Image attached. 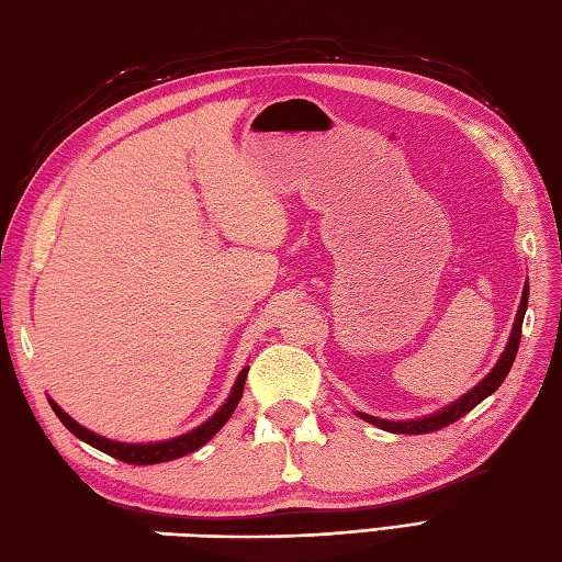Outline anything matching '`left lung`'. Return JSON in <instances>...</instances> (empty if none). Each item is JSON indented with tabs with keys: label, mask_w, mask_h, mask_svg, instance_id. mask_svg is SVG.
I'll use <instances>...</instances> for the list:
<instances>
[{
	"label": "left lung",
	"mask_w": 562,
	"mask_h": 562,
	"mask_svg": "<svg viewBox=\"0 0 562 562\" xmlns=\"http://www.w3.org/2000/svg\"><path fill=\"white\" fill-rule=\"evenodd\" d=\"M526 305H528V281L524 285V293H521V305H518V313H516V321L512 327V335H509V342H506V349L499 357V362L494 364V369L490 374H486L477 386L470 389L468 394L460 396L454 404L446 406L442 411L430 413V416H423L416 420H384V418H376V416H369V413H357L359 418H364L367 423H372V426L381 428V430H389V432H404V436H420V432H432V430H440L450 426L458 418H462L464 413H470L474 406L482 404L486 396H492L496 389L502 386V381L509 374V369L516 359L518 352V342H521V325H524V315H526Z\"/></svg>",
	"instance_id": "left-lung-1"
}]
</instances>
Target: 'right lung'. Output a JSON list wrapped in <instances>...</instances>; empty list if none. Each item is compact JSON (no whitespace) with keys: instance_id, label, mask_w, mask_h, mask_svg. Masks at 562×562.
Here are the masks:
<instances>
[{"instance_id":"1","label":"right lung","mask_w":562,"mask_h":562,"mask_svg":"<svg viewBox=\"0 0 562 562\" xmlns=\"http://www.w3.org/2000/svg\"><path fill=\"white\" fill-rule=\"evenodd\" d=\"M247 372H249V367L241 369L237 381H235V389H232V394L227 396V401L222 404V408L215 413L213 418H207L203 426L193 428L190 432H186V436H178V438L164 440V442H142V446H134V442H116V440H110V438H102V436H98V432L82 428L80 423L72 420L68 413L56 404V401L48 398V404H50L53 411H56V416L60 418L63 426H66L72 432V436L80 438L82 442H88V446L98 448L100 452L112 454V458L122 460V462H130V464H158V462L178 460L188 452H195L198 448H203L205 442L213 438L222 426H225L232 413H235L237 404H239L241 391H245Z\"/></svg>"}]
</instances>
